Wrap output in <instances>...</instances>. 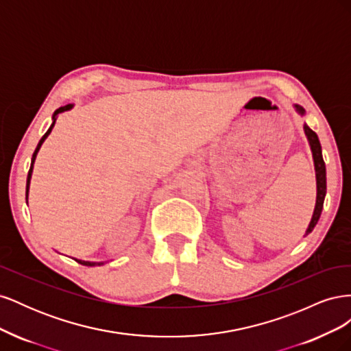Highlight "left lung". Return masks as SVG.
Listing matches in <instances>:
<instances>
[{
  "instance_id": "8db88e82",
  "label": "left lung",
  "mask_w": 351,
  "mask_h": 351,
  "mask_svg": "<svg viewBox=\"0 0 351 351\" xmlns=\"http://www.w3.org/2000/svg\"><path fill=\"white\" fill-rule=\"evenodd\" d=\"M294 107H295L297 111H299V114H302V115L304 114V110L300 107V105H294ZM303 129H304V133L307 136V141H309L312 155H313L315 171H316V189H317L313 217H312L311 224H309V227H307L306 234H304V236H307L309 232H312V230L317 224V221H319L321 212H322V208H324V200H325V195H326V168H325V162H324V158H322V147H321L319 139H317V134L311 129L309 125H306V124H304Z\"/></svg>"
}]
</instances>
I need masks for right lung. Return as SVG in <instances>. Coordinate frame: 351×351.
<instances>
[{
    "instance_id": "add662e5",
    "label": "right lung",
    "mask_w": 351,
    "mask_h": 351,
    "mask_svg": "<svg viewBox=\"0 0 351 351\" xmlns=\"http://www.w3.org/2000/svg\"><path fill=\"white\" fill-rule=\"evenodd\" d=\"M73 107L71 104H69V105H64V107H60L58 110H56V112H54V115H52V124H51V127L48 129V132L42 136V139L39 141V143H38V146H36V149H35V152H34V156H32V164H30V168H29V173H27V182H26V199H27V193H29V184H30V177H32V171H34V162H35V159H36V155H38V151L40 149V146H42V143H44V141L47 139L48 137V134L51 133V130H52V127H54V124H56V119H57V115L60 114V112H64V111H67V110H70ZM76 261L77 263H80V265H86V267H95V265H102V262H89V261H80V259H74Z\"/></svg>"
}]
</instances>
